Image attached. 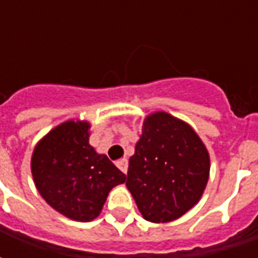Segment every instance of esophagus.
Here are the masks:
<instances>
[{
  "label": "esophagus",
  "mask_w": 258,
  "mask_h": 258,
  "mask_svg": "<svg viewBox=\"0 0 258 258\" xmlns=\"http://www.w3.org/2000/svg\"><path fill=\"white\" fill-rule=\"evenodd\" d=\"M116 166L125 174L127 173V170H128V160H127V159H120V160L116 162Z\"/></svg>",
  "instance_id": "1"
}]
</instances>
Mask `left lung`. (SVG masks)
<instances>
[{
    "instance_id": "8db88e82",
    "label": "left lung",
    "mask_w": 258,
    "mask_h": 258,
    "mask_svg": "<svg viewBox=\"0 0 258 258\" xmlns=\"http://www.w3.org/2000/svg\"><path fill=\"white\" fill-rule=\"evenodd\" d=\"M209 173V152L194 128L156 112L144 120L125 185L145 220L170 222L199 202Z\"/></svg>"
}]
</instances>
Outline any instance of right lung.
Returning <instances> with one entry per match:
<instances>
[{"label":"right lung","instance_id":"right-lung-1","mask_svg":"<svg viewBox=\"0 0 258 258\" xmlns=\"http://www.w3.org/2000/svg\"><path fill=\"white\" fill-rule=\"evenodd\" d=\"M90 123L69 120L51 130L34 148L31 174L48 205L74 221L99 216L113 186L125 174L90 145Z\"/></svg>","mask_w":258,"mask_h":258}]
</instances>
